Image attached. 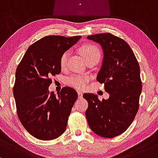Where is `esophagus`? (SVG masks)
<instances>
[{
    "label": "esophagus",
    "instance_id": "obj_1",
    "mask_svg": "<svg viewBox=\"0 0 158 158\" xmlns=\"http://www.w3.org/2000/svg\"><path fill=\"white\" fill-rule=\"evenodd\" d=\"M77 95H78V98H81L83 97V93H81V92H77Z\"/></svg>",
    "mask_w": 158,
    "mask_h": 158
}]
</instances>
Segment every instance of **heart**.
<instances>
[{"instance_id": "1", "label": "heart", "mask_w": 158, "mask_h": 158, "mask_svg": "<svg viewBox=\"0 0 158 158\" xmlns=\"http://www.w3.org/2000/svg\"><path fill=\"white\" fill-rule=\"evenodd\" d=\"M85 60L86 62L90 60L98 62L102 56L100 49L96 45L93 43H86L80 48ZM70 51H65L60 58V65L62 69H65L68 63V59ZM90 77L87 74H74L67 78V84L72 87L81 90L86 87V84L89 81Z\"/></svg>"}]
</instances>
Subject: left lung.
Segmentation results:
<instances>
[{
  "label": "left lung",
  "mask_w": 158,
  "mask_h": 158,
  "mask_svg": "<svg viewBox=\"0 0 158 158\" xmlns=\"http://www.w3.org/2000/svg\"><path fill=\"white\" fill-rule=\"evenodd\" d=\"M104 51L97 81L104 84L109 98L100 101L95 94L84 93L88 102L86 117L89 127L98 136L113 138L128 128L139 109L142 92L140 70L128 44L110 33L88 36Z\"/></svg>",
  "instance_id": "left-lung-1"
}]
</instances>
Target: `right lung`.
<instances>
[{
    "label": "right lung",
    "mask_w": 158,
    "mask_h": 158,
    "mask_svg": "<svg viewBox=\"0 0 158 158\" xmlns=\"http://www.w3.org/2000/svg\"><path fill=\"white\" fill-rule=\"evenodd\" d=\"M81 36H47L30 46L15 72L13 95L18 116L32 136L51 140L64 133L72 108L77 98L74 89L65 86L49 93L51 77L60 73V58Z\"/></svg>",
    "instance_id": "1"
}]
</instances>
